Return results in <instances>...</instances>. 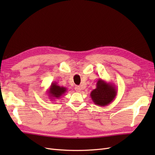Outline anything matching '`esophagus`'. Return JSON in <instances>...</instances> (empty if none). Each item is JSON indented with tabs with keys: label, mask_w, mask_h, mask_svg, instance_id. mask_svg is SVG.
<instances>
[{
	"label": "esophagus",
	"mask_w": 155,
	"mask_h": 155,
	"mask_svg": "<svg viewBox=\"0 0 155 155\" xmlns=\"http://www.w3.org/2000/svg\"><path fill=\"white\" fill-rule=\"evenodd\" d=\"M75 90H76V92H80L81 90V88L79 86H76V87H75Z\"/></svg>",
	"instance_id": "1"
}]
</instances>
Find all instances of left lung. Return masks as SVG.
<instances>
[{"mask_svg": "<svg viewBox=\"0 0 155 155\" xmlns=\"http://www.w3.org/2000/svg\"><path fill=\"white\" fill-rule=\"evenodd\" d=\"M117 88L112 83H108L99 79L96 88L91 92V97L94 104L100 107L107 106L114 101L117 95Z\"/></svg>", "mask_w": 155, "mask_h": 155, "instance_id": "left-lung-1", "label": "left lung"}]
</instances>
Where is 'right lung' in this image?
Here are the masks:
<instances>
[{
	"label": "right lung",
	"instance_id": "right-lung-1",
	"mask_svg": "<svg viewBox=\"0 0 155 155\" xmlns=\"http://www.w3.org/2000/svg\"><path fill=\"white\" fill-rule=\"evenodd\" d=\"M67 91L66 87L59 86L58 83L52 82L51 84L50 88L47 91L49 99L51 101H54L55 99H59L62 96L64 93Z\"/></svg>",
	"mask_w": 155,
	"mask_h": 155
}]
</instances>
